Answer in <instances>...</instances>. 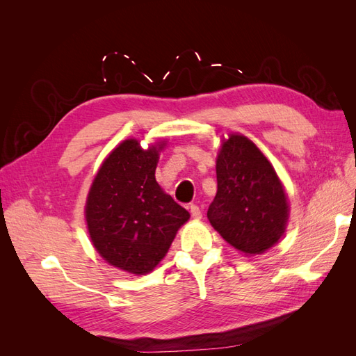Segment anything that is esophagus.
Listing matches in <instances>:
<instances>
[{"label":"esophagus","instance_id":"obj_1","mask_svg":"<svg viewBox=\"0 0 356 356\" xmlns=\"http://www.w3.org/2000/svg\"><path fill=\"white\" fill-rule=\"evenodd\" d=\"M188 208H190V212H191V217L193 218H202V209L197 207V204L191 203Z\"/></svg>","mask_w":356,"mask_h":356}]
</instances>
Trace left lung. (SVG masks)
<instances>
[{
	"label": "left lung",
	"instance_id": "1",
	"mask_svg": "<svg viewBox=\"0 0 356 356\" xmlns=\"http://www.w3.org/2000/svg\"><path fill=\"white\" fill-rule=\"evenodd\" d=\"M217 184L208 218L225 242L245 254H261L281 239L288 220L285 191L250 139L232 135L222 144Z\"/></svg>",
	"mask_w": 356,
	"mask_h": 356
}]
</instances>
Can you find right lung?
I'll return each mask as SVG.
<instances>
[{"label":"right lung","mask_w":356,"mask_h":356,"mask_svg":"<svg viewBox=\"0 0 356 356\" xmlns=\"http://www.w3.org/2000/svg\"><path fill=\"white\" fill-rule=\"evenodd\" d=\"M159 148L127 139L106 157L86 203L90 239L106 261L134 275L152 272L190 213L156 181Z\"/></svg>","instance_id":"1"}]
</instances>
